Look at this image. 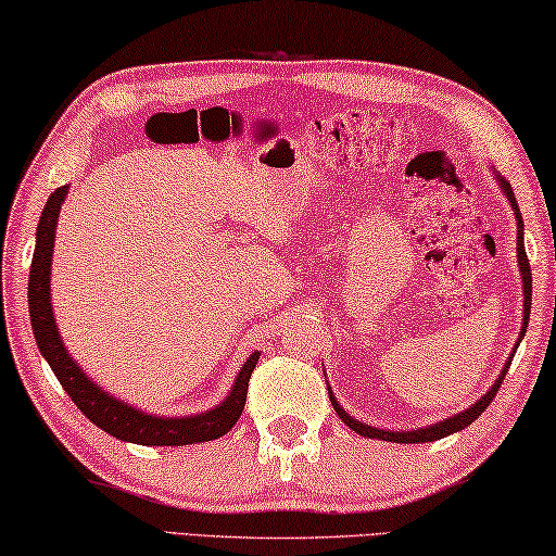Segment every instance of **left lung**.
Instances as JSON below:
<instances>
[{
	"label": "left lung",
	"instance_id": "1",
	"mask_svg": "<svg viewBox=\"0 0 556 556\" xmlns=\"http://www.w3.org/2000/svg\"><path fill=\"white\" fill-rule=\"evenodd\" d=\"M500 186H502V189H505L507 199H509V203H511V208H515L517 226H519V230H517V263H519V270H522V280H525V326H522V332H519V338H525L527 323H529V307H532V270H529V261H527V253H525L522 213H519L517 201H515V193H511V186L505 181V178H500ZM517 345H519V340H517ZM511 357H515V355H511ZM511 357L507 361L505 370H502L497 382H494V386H492V390L486 392L484 397L477 400V403H475L472 407L463 409V413L455 415V417H450V420H445V422L422 427V430H413V432H390V430H378V427H367V425H363V422L353 420V417H350V415L345 413V409L336 403V397L330 395V400H332V407H336V413H338L340 420H343V422L350 427V430H355L357 434H365V438L388 440V442H434V440H440V438H447V434L457 432V430H465L467 425H472V422L477 420V417H480V415L484 413V409L490 407V403L494 400V395H497V390H500V386H502V380H505V375H507V370H509Z\"/></svg>",
	"mask_w": 556,
	"mask_h": 556
}]
</instances>
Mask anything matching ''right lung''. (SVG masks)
<instances>
[{"mask_svg":"<svg viewBox=\"0 0 556 556\" xmlns=\"http://www.w3.org/2000/svg\"><path fill=\"white\" fill-rule=\"evenodd\" d=\"M70 186H59V189L49 195L45 211H41L39 226H37V249H34V261L29 268V315L34 338L41 355L54 370L56 380L62 382L66 395L74 400V405L81 409L89 420L101 427V430L114 434L116 440L136 442V445H193V442H208L218 440L238 422L243 407L245 395H249V380L255 363H258V353H253L245 361L243 370L238 372L236 386L230 395L220 403L216 409H208L203 415L193 417H153L143 415L131 405H124L114 400L101 388L79 370L66 348L62 345V338L56 332L54 313H51V298H49V270H51V249H54V230L56 218L62 211V201Z\"/></svg>","mask_w":556,"mask_h":556,"instance_id":"add662e5","label":"right lung"}]
</instances>
